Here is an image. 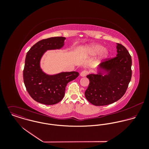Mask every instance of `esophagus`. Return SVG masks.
I'll return each instance as SVG.
<instances>
[{
	"mask_svg": "<svg viewBox=\"0 0 149 149\" xmlns=\"http://www.w3.org/2000/svg\"><path fill=\"white\" fill-rule=\"evenodd\" d=\"M88 71H86V70H83V71H82V72L80 73V76H81V77H85V76H86L88 74Z\"/></svg>",
	"mask_w": 149,
	"mask_h": 149,
	"instance_id": "1",
	"label": "esophagus"
}]
</instances>
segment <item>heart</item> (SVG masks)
Here are the masks:
<instances>
[{
	"instance_id": "1",
	"label": "heart",
	"mask_w": 149,
	"mask_h": 149,
	"mask_svg": "<svg viewBox=\"0 0 149 149\" xmlns=\"http://www.w3.org/2000/svg\"><path fill=\"white\" fill-rule=\"evenodd\" d=\"M83 53L86 56H91L98 54V58L103 60L108 57L109 52L107 48L99 43H92L86 46L82 50Z\"/></svg>"
}]
</instances>
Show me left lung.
<instances>
[{
  "mask_svg": "<svg viewBox=\"0 0 149 149\" xmlns=\"http://www.w3.org/2000/svg\"><path fill=\"white\" fill-rule=\"evenodd\" d=\"M116 57L99 64L97 74L86 76L89 84L85 92L87 100L96 106L119 100L125 93L132 75V60L126 48L116 43Z\"/></svg>",
  "mask_w": 149,
  "mask_h": 149,
  "instance_id": "8db88e82",
  "label": "left lung"
}]
</instances>
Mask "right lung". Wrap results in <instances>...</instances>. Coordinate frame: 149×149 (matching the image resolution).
Segmentation results:
<instances>
[{"instance_id":"right-lung-1","label":"right lung","mask_w":149,"mask_h":149,"mask_svg":"<svg viewBox=\"0 0 149 149\" xmlns=\"http://www.w3.org/2000/svg\"><path fill=\"white\" fill-rule=\"evenodd\" d=\"M65 39L56 37L42 40L27 53L23 70L24 83L30 96L40 103L53 105L59 103L64 97L68 83L79 75L75 71L48 74L41 67V58L46 51L61 49Z\"/></svg>"}]
</instances>
